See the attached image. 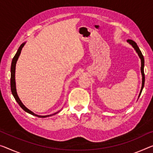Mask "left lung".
<instances>
[{
  "mask_svg": "<svg viewBox=\"0 0 153 153\" xmlns=\"http://www.w3.org/2000/svg\"><path fill=\"white\" fill-rule=\"evenodd\" d=\"M127 42H128L129 44H131V45L133 46V47L135 49L136 52L137 53L138 55H139L140 58L141 59V63H142V65H141V72H142V88H141V90H140V94H139V97L141 94V93H142V90H143V88H144V81H145V76H144V56H143L142 52H141V51L140 50L139 47L137 46V44L135 43V42L133 41L132 39H128Z\"/></svg>",
  "mask_w": 153,
  "mask_h": 153,
  "instance_id": "1",
  "label": "left lung"
}]
</instances>
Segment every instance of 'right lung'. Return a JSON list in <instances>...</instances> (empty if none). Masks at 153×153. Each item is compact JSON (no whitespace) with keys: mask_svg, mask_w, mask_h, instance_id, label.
<instances>
[{"mask_svg":"<svg viewBox=\"0 0 153 153\" xmlns=\"http://www.w3.org/2000/svg\"><path fill=\"white\" fill-rule=\"evenodd\" d=\"M25 43H23L20 45V46L19 47V48H18V50L17 51V53L14 56L13 59H12V62H11V92H12V94L14 98H15V100L17 101V102L18 103V105H20V107L22 108V109L25 111L26 112L29 113V114L33 115V116H36L37 117H48V116H53V115H55L56 114H57L58 111L57 113H55V114H52V115H48V116H38V115H36L34 113H33L31 111H30L29 109H27V107H26L24 105L22 104V102H21V100H20L19 97H18V96L17 94V92H16V81H15V71H16V62H17V60L18 57H19V56L20 55V53H21V51H22V47L24 46Z\"/></svg>","mask_w":153,"mask_h":153,"instance_id":"obj_1","label":"right lung"}]
</instances>
